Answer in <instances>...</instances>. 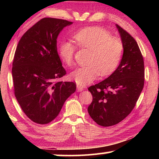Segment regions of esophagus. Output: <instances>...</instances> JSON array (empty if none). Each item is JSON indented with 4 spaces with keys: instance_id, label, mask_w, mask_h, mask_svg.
<instances>
[{
    "instance_id": "34e87169",
    "label": "esophagus",
    "mask_w": 159,
    "mask_h": 159,
    "mask_svg": "<svg viewBox=\"0 0 159 159\" xmlns=\"http://www.w3.org/2000/svg\"><path fill=\"white\" fill-rule=\"evenodd\" d=\"M76 88H77V91L78 92H81L83 90H84V88L83 87L82 85H76Z\"/></svg>"
}]
</instances>
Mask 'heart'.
Segmentation results:
<instances>
[{
  "label": "heart",
  "mask_w": 159,
  "mask_h": 159,
  "mask_svg": "<svg viewBox=\"0 0 159 159\" xmlns=\"http://www.w3.org/2000/svg\"><path fill=\"white\" fill-rule=\"evenodd\" d=\"M73 39L79 47L90 50L88 64L75 69L70 74L72 80L79 85H87L102 76L111 74L121 59L123 46L117 38L98 26H91L75 32ZM75 46L69 41H63L59 48L61 60L67 66L73 63Z\"/></svg>",
  "instance_id": "b5f03b06"
}]
</instances>
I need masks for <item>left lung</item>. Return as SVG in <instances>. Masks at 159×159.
Returning <instances> with one entry per match:
<instances>
[{
	"mask_svg": "<svg viewBox=\"0 0 159 159\" xmlns=\"http://www.w3.org/2000/svg\"><path fill=\"white\" fill-rule=\"evenodd\" d=\"M123 46L120 64L105 80L88 88L93 102L88 114L98 125L117 124L135 106L144 83V60L135 40L118 25Z\"/></svg>",
	"mask_w": 159,
	"mask_h": 159,
	"instance_id": "8db88e82",
	"label": "left lung"
}]
</instances>
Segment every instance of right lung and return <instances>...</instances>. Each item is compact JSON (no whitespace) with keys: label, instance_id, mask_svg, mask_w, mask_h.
<instances>
[{"label":"right lung","instance_id":"obj_1","mask_svg":"<svg viewBox=\"0 0 159 159\" xmlns=\"http://www.w3.org/2000/svg\"><path fill=\"white\" fill-rule=\"evenodd\" d=\"M73 24L45 17L21 36L12 63L15 95L28 118L47 124L57 116L67 98L76 91L74 82L56 81L66 74L57 49L58 35Z\"/></svg>","mask_w":159,"mask_h":159}]
</instances>
